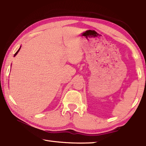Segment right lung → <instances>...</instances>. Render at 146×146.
I'll list each match as a JSON object with an SVG mask.
<instances>
[{"instance_id": "1", "label": "right lung", "mask_w": 146, "mask_h": 146, "mask_svg": "<svg viewBox=\"0 0 146 146\" xmlns=\"http://www.w3.org/2000/svg\"><path fill=\"white\" fill-rule=\"evenodd\" d=\"M20 49H21V47H20V48H19V49H18V51H17V52L15 53V55H14V56H15V55H17V53H18V52H19V50H20Z\"/></svg>"}]
</instances>
